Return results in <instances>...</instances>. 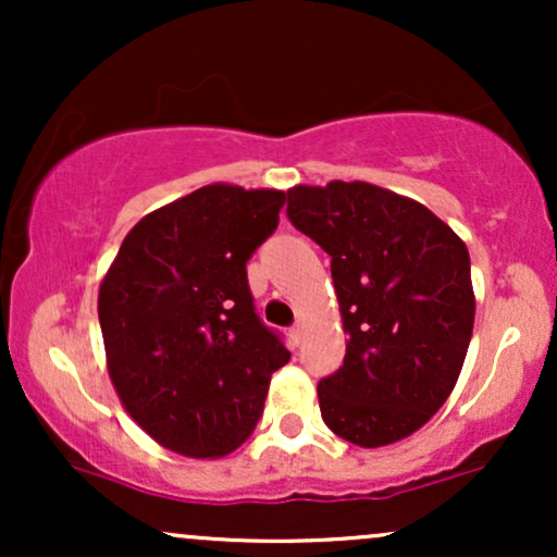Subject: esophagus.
Returning a JSON list of instances; mask_svg holds the SVG:
<instances>
[{
	"mask_svg": "<svg viewBox=\"0 0 557 557\" xmlns=\"http://www.w3.org/2000/svg\"><path fill=\"white\" fill-rule=\"evenodd\" d=\"M290 341L293 345H300V341H304V327L300 324H293L290 327Z\"/></svg>",
	"mask_w": 557,
	"mask_h": 557,
	"instance_id": "esophagus-1",
	"label": "esophagus"
}]
</instances>
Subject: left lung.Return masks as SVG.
I'll return each instance as SVG.
<instances>
[{
    "mask_svg": "<svg viewBox=\"0 0 557 557\" xmlns=\"http://www.w3.org/2000/svg\"><path fill=\"white\" fill-rule=\"evenodd\" d=\"M287 220L330 253L348 335L343 367L317 387L324 424L361 447L398 443L461 374L474 330L469 251L430 209L372 183L296 185Z\"/></svg>",
    "mask_w": 557,
    "mask_h": 557,
    "instance_id": "8db88e82",
    "label": "left lung"
}]
</instances>
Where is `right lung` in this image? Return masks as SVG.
<instances>
[{"label": "right lung", "mask_w": 557, "mask_h": 557, "mask_svg": "<svg viewBox=\"0 0 557 557\" xmlns=\"http://www.w3.org/2000/svg\"><path fill=\"white\" fill-rule=\"evenodd\" d=\"M283 190L203 185L146 214L99 287L107 367L125 411L190 458L235 450L290 361L257 314L246 261L277 230Z\"/></svg>", "instance_id": "1"}]
</instances>
